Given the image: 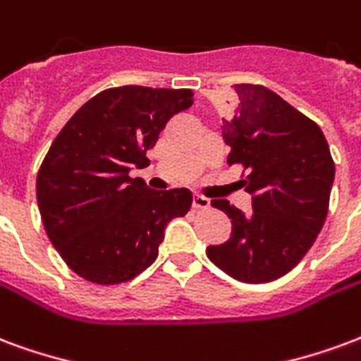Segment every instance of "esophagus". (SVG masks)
Segmentation results:
<instances>
[{"instance_id":"obj_1","label":"esophagus","mask_w":361,"mask_h":361,"mask_svg":"<svg viewBox=\"0 0 361 361\" xmlns=\"http://www.w3.org/2000/svg\"><path fill=\"white\" fill-rule=\"evenodd\" d=\"M192 207L194 209H207L209 207V200L204 198V196H194L192 198Z\"/></svg>"}]
</instances>
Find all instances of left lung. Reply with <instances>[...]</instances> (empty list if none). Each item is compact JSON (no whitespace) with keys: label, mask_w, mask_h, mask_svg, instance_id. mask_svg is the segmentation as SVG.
<instances>
[{"label":"left lung","mask_w":361,"mask_h":361,"mask_svg":"<svg viewBox=\"0 0 361 361\" xmlns=\"http://www.w3.org/2000/svg\"><path fill=\"white\" fill-rule=\"evenodd\" d=\"M238 107L223 123L227 163L242 165L252 213L212 200L233 223L207 257L242 283L286 275L312 248L327 219L335 161L319 125L262 84H235Z\"/></svg>","instance_id":"obj_1"}]
</instances>
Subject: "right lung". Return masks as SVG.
I'll return each mask as SVG.
<instances>
[{
    "mask_svg": "<svg viewBox=\"0 0 361 361\" xmlns=\"http://www.w3.org/2000/svg\"><path fill=\"white\" fill-rule=\"evenodd\" d=\"M192 99L188 88H107L55 136L36 200L47 238L78 277L119 285L140 275L155 262L167 223L188 213L190 190H149L128 171L148 165L146 152Z\"/></svg>",
    "mask_w": 361,
    "mask_h": 361,
    "instance_id": "1",
    "label": "right lung"
}]
</instances>
